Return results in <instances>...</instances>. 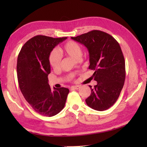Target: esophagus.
I'll use <instances>...</instances> for the list:
<instances>
[{
    "label": "esophagus",
    "instance_id": "34e87169",
    "mask_svg": "<svg viewBox=\"0 0 147 147\" xmlns=\"http://www.w3.org/2000/svg\"><path fill=\"white\" fill-rule=\"evenodd\" d=\"M80 88V86H73L71 87V89H74V90H78Z\"/></svg>",
    "mask_w": 147,
    "mask_h": 147
}]
</instances>
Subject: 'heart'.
<instances>
[{"label": "heart", "instance_id": "heart-1", "mask_svg": "<svg viewBox=\"0 0 147 147\" xmlns=\"http://www.w3.org/2000/svg\"><path fill=\"white\" fill-rule=\"evenodd\" d=\"M61 51L75 59H80L82 55L83 50L78 43L69 40L65 42L60 48ZM49 61L50 65L54 69H58L61 64V56L55 50L50 53Z\"/></svg>", "mask_w": 147, "mask_h": 147}]
</instances>
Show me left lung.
Segmentation results:
<instances>
[{
    "label": "left lung",
    "mask_w": 147,
    "mask_h": 147,
    "mask_svg": "<svg viewBox=\"0 0 147 147\" xmlns=\"http://www.w3.org/2000/svg\"><path fill=\"white\" fill-rule=\"evenodd\" d=\"M85 45L89 52V69L97 85L91 88L85 101L96 111H105L113 105L119 96L126 77L125 61L121 47L114 37L100 30L71 37Z\"/></svg>",
    "instance_id": "1"
}]
</instances>
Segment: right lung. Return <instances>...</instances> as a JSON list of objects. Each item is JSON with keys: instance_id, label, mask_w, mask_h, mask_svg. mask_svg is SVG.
I'll list each match as a JSON object with an SVG mask.
<instances>
[{"instance_id": "1", "label": "right lung", "mask_w": 147, "mask_h": 147, "mask_svg": "<svg viewBox=\"0 0 147 147\" xmlns=\"http://www.w3.org/2000/svg\"><path fill=\"white\" fill-rule=\"evenodd\" d=\"M66 39L37 35L28 40L19 53L17 76L21 92L33 110L44 116L52 117L60 112L69 92L64 87L52 90L48 80L50 53Z\"/></svg>"}]
</instances>
